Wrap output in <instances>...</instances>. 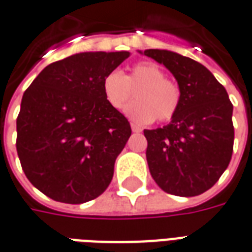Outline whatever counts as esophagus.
Wrapping results in <instances>:
<instances>
[{"label": "esophagus", "instance_id": "esophagus-1", "mask_svg": "<svg viewBox=\"0 0 252 252\" xmlns=\"http://www.w3.org/2000/svg\"><path fill=\"white\" fill-rule=\"evenodd\" d=\"M132 132H142V128L140 126H137L136 124H131Z\"/></svg>", "mask_w": 252, "mask_h": 252}]
</instances>
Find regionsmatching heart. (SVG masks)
Listing matches in <instances>:
<instances>
[{
    "label": "heart",
    "instance_id": "b5f03b06",
    "mask_svg": "<svg viewBox=\"0 0 252 252\" xmlns=\"http://www.w3.org/2000/svg\"><path fill=\"white\" fill-rule=\"evenodd\" d=\"M102 94L112 109L121 110L136 92V99L126 113L139 124L170 121L180 109L182 92L177 81L164 77L162 67L153 62L133 64L126 75L119 70L109 71L102 79Z\"/></svg>",
    "mask_w": 252,
    "mask_h": 252
}]
</instances>
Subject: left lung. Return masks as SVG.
I'll return each instance as SVG.
<instances>
[{
	"label": "left lung",
	"instance_id": "left-lung-1",
	"mask_svg": "<svg viewBox=\"0 0 252 252\" xmlns=\"http://www.w3.org/2000/svg\"><path fill=\"white\" fill-rule=\"evenodd\" d=\"M144 55L163 63L182 92L171 123L144 129L150 173L169 194H202L219 181L232 157L233 106L227 90L190 58L166 50H146Z\"/></svg>",
	"mask_w": 252,
	"mask_h": 252
}]
</instances>
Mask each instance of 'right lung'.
I'll return each mask as SVG.
<instances>
[{"label":"right lung","instance_id":"1","mask_svg":"<svg viewBox=\"0 0 252 252\" xmlns=\"http://www.w3.org/2000/svg\"><path fill=\"white\" fill-rule=\"evenodd\" d=\"M131 54L81 52L54 62L25 90L16 148L27 178L66 204L97 198L113 178L131 126L102 94V79Z\"/></svg>","mask_w":252,"mask_h":252}]
</instances>
